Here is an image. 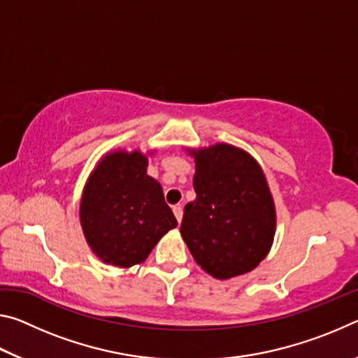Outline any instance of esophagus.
Here are the masks:
<instances>
[{"label":"esophagus","instance_id":"1","mask_svg":"<svg viewBox=\"0 0 358 358\" xmlns=\"http://www.w3.org/2000/svg\"><path fill=\"white\" fill-rule=\"evenodd\" d=\"M173 215H175V217H177V221L180 224L181 220H183V208H181L180 205H175V207H173Z\"/></svg>","mask_w":358,"mask_h":358}]
</instances>
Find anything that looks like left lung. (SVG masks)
Masks as SVG:
<instances>
[{
  "label": "left lung",
  "instance_id": "1",
  "mask_svg": "<svg viewBox=\"0 0 358 358\" xmlns=\"http://www.w3.org/2000/svg\"><path fill=\"white\" fill-rule=\"evenodd\" d=\"M194 157V191L180 234L192 257L216 280L250 273L270 252L276 208L265 173L243 148L215 143L186 148Z\"/></svg>",
  "mask_w": 358,
  "mask_h": 358
}]
</instances>
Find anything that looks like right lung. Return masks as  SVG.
Returning a JSON list of instances; mask_svg holds the SVG:
<instances>
[{"mask_svg":"<svg viewBox=\"0 0 358 358\" xmlns=\"http://www.w3.org/2000/svg\"><path fill=\"white\" fill-rule=\"evenodd\" d=\"M153 153L108 151L83 186L78 216L85 240L107 265H141L157 241L177 227L159 181L147 173Z\"/></svg>","mask_w":358,"mask_h":358,"instance_id":"add662e5","label":"right lung"}]
</instances>
